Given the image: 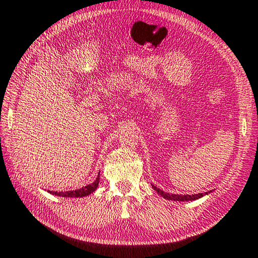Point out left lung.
I'll return each mask as SVG.
<instances>
[{"instance_id":"obj_1","label":"left lung","mask_w":258,"mask_h":258,"mask_svg":"<svg viewBox=\"0 0 258 258\" xmlns=\"http://www.w3.org/2000/svg\"><path fill=\"white\" fill-rule=\"evenodd\" d=\"M151 187H153L154 189L156 190L159 195H162L163 198H164V199H166V200H171V201H180V202H183V201H194V200L201 199L202 196H204V195H208L209 193H211V190H210V191H206V193H199V194H193V195L169 194V193H165V191L161 190V189H159V188H157L156 186L151 185Z\"/></svg>"}]
</instances>
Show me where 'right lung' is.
Listing matches in <instances>:
<instances>
[{"mask_svg":"<svg viewBox=\"0 0 258 258\" xmlns=\"http://www.w3.org/2000/svg\"><path fill=\"white\" fill-rule=\"evenodd\" d=\"M99 181H100V173L95 179V181L89 183V185L85 186L83 188H80V189L68 190V191H49V193H51L52 195L62 196V198H83V196H87L89 194H92L93 191H95L97 186H99Z\"/></svg>","mask_w":258,"mask_h":258,"instance_id":"right-lung-1","label":"right lung"}]
</instances>
